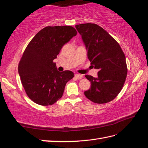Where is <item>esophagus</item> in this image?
Instances as JSON below:
<instances>
[{
    "mask_svg": "<svg viewBox=\"0 0 148 148\" xmlns=\"http://www.w3.org/2000/svg\"><path fill=\"white\" fill-rule=\"evenodd\" d=\"M75 77L77 78H78V79H81V78H83V75H80V74H75Z\"/></svg>",
    "mask_w": 148,
    "mask_h": 148,
    "instance_id": "esophagus-1",
    "label": "esophagus"
}]
</instances>
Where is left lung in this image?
I'll return each mask as SVG.
<instances>
[{"label":"left lung","instance_id":"1","mask_svg":"<svg viewBox=\"0 0 148 148\" xmlns=\"http://www.w3.org/2000/svg\"><path fill=\"white\" fill-rule=\"evenodd\" d=\"M87 51V56L94 68L99 69L97 77L86 75L90 82L85 96L95 103L111 101L122 89L127 75L125 56L119 44L94 23L75 25Z\"/></svg>","mask_w":148,"mask_h":148}]
</instances>
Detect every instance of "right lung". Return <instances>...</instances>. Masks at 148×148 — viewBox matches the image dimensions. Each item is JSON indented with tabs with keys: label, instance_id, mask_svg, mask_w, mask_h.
<instances>
[{
	"label": "right lung",
	"instance_id": "add662e5",
	"mask_svg": "<svg viewBox=\"0 0 148 148\" xmlns=\"http://www.w3.org/2000/svg\"><path fill=\"white\" fill-rule=\"evenodd\" d=\"M77 34L71 26L47 27L32 39L18 64V73L27 96L36 104L49 106L63 96L74 73L58 71L53 60L61 48Z\"/></svg>",
	"mask_w": 148,
	"mask_h": 148
}]
</instances>
